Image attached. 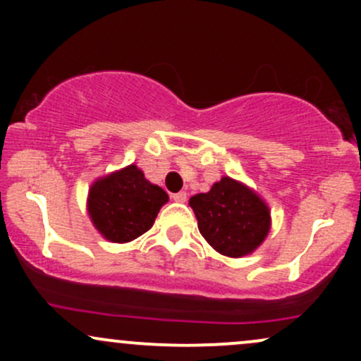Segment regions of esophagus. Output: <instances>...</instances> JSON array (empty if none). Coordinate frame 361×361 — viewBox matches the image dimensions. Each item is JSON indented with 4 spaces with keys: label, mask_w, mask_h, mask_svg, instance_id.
I'll return each mask as SVG.
<instances>
[{
    "label": "esophagus",
    "mask_w": 361,
    "mask_h": 361,
    "mask_svg": "<svg viewBox=\"0 0 361 361\" xmlns=\"http://www.w3.org/2000/svg\"><path fill=\"white\" fill-rule=\"evenodd\" d=\"M186 197H188V195H186V192H178V193H173L171 195L173 200L180 202V204H183V202H186Z\"/></svg>",
    "instance_id": "esophagus-1"
}]
</instances>
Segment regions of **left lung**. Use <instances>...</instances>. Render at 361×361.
<instances>
[{
	"label": "left lung",
	"mask_w": 361,
	"mask_h": 361,
	"mask_svg": "<svg viewBox=\"0 0 361 361\" xmlns=\"http://www.w3.org/2000/svg\"><path fill=\"white\" fill-rule=\"evenodd\" d=\"M205 241L221 255H250L270 231V210L250 188L224 176L209 193L190 198Z\"/></svg>",
	"instance_id": "8db88e82"
}]
</instances>
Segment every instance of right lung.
<instances>
[{
  "label": "right lung",
  "mask_w": 361,
  "mask_h": 361,
  "mask_svg": "<svg viewBox=\"0 0 361 361\" xmlns=\"http://www.w3.org/2000/svg\"><path fill=\"white\" fill-rule=\"evenodd\" d=\"M168 195L149 183L137 166L94 181L90 190L88 212L94 227L109 241L128 243L147 233Z\"/></svg>",
  "instance_id": "add662e5"
}]
</instances>
